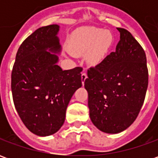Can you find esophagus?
I'll return each instance as SVG.
<instances>
[{
	"instance_id": "1",
	"label": "esophagus",
	"mask_w": 158,
	"mask_h": 158,
	"mask_svg": "<svg viewBox=\"0 0 158 158\" xmlns=\"http://www.w3.org/2000/svg\"><path fill=\"white\" fill-rule=\"evenodd\" d=\"M86 79H87V74H86L85 72H83L82 74H81V80H82L83 85L85 84V81Z\"/></svg>"
}]
</instances>
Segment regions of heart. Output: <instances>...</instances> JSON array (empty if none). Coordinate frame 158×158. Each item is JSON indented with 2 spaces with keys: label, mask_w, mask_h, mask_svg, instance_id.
I'll use <instances>...</instances> for the list:
<instances>
[{
  "label": "heart",
  "mask_w": 158,
  "mask_h": 158,
  "mask_svg": "<svg viewBox=\"0 0 158 158\" xmlns=\"http://www.w3.org/2000/svg\"><path fill=\"white\" fill-rule=\"evenodd\" d=\"M113 43V36L104 29L89 27L77 30L69 40L74 55H85L89 63L96 65L106 57Z\"/></svg>",
  "instance_id": "obj_1"
}]
</instances>
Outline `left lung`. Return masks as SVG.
Masks as SVG:
<instances>
[{
	"label": "left lung",
	"mask_w": 158,
	"mask_h": 158,
	"mask_svg": "<svg viewBox=\"0 0 158 158\" xmlns=\"http://www.w3.org/2000/svg\"><path fill=\"white\" fill-rule=\"evenodd\" d=\"M117 29L120 40L116 51L90 67L85 81L90 119L108 134L122 132L135 122L148 86L144 49L128 30Z\"/></svg>",
	"instance_id": "left-lung-1"
}]
</instances>
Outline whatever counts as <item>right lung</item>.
Returning a JSON list of instances; mask_svg holds the SVG:
<instances>
[{
    "instance_id": "right-lung-1",
    "label": "right lung",
    "mask_w": 158,
    "mask_h": 158,
    "mask_svg": "<svg viewBox=\"0 0 158 158\" xmlns=\"http://www.w3.org/2000/svg\"><path fill=\"white\" fill-rule=\"evenodd\" d=\"M58 30L57 24L36 29L19 46L12 68L15 108L26 128L39 136L58 131L69 101L82 86L81 67L63 71L57 65Z\"/></svg>"
}]
</instances>
